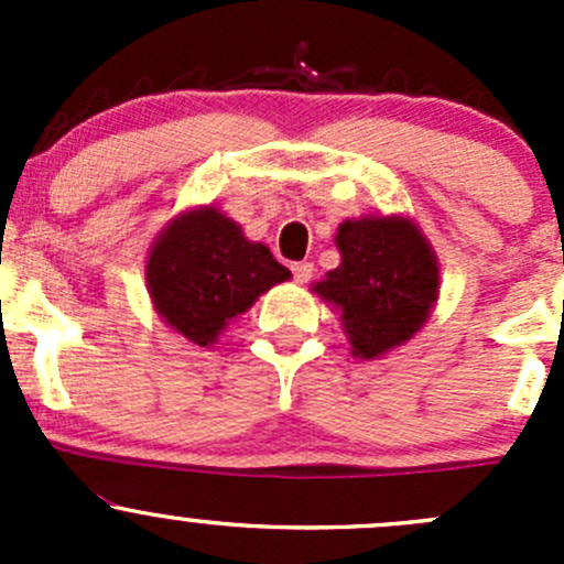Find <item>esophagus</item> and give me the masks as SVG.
I'll return each instance as SVG.
<instances>
[{
  "label": "esophagus",
  "instance_id": "esophagus-1",
  "mask_svg": "<svg viewBox=\"0 0 564 564\" xmlns=\"http://www.w3.org/2000/svg\"><path fill=\"white\" fill-rule=\"evenodd\" d=\"M292 272H294V281L308 283L311 278H314V264H311V261H294Z\"/></svg>",
  "mask_w": 564,
  "mask_h": 564
}]
</instances>
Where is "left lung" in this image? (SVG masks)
I'll list each match as a JSON object with an SVG mask.
<instances>
[{
  "instance_id": "left-lung-1",
  "label": "left lung",
  "mask_w": 564,
  "mask_h": 564,
  "mask_svg": "<svg viewBox=\"0 0 564 564\" xmlns=\"http://www.w3.org/2000/svg\"><path fill=\"white\" fill-rule=\"evenodd\" d=\"M335 246L340 264L314 292L340 311L351 355L377 360L429 322L440 297V261L403 215L344 220Z\"/></svg>"
}]
</instances>
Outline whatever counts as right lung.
<instances>
[{
	"mask_svg": "<svg viewBox=\"0 0 564 564\" xmlns=\"http://www.w3.org/2000/svg\"><path fill=\"white\" fill-rule=\"evenodd\" d=\"M292 272L270 248L250 242L240 224L215 207L174 218L147 259V289L155 311L174 333L196 346H213L226 324Z\"/></svg>",
	"mask_w": 564,
	"mask_h": 564,
	"instance_id": "add662e5",
	"label": "right lung"
}]
</instances>
